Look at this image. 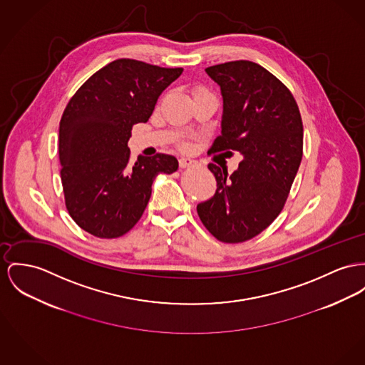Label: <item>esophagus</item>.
Wrapping results in <instances>:
<instances>
[{
	"label": "esophagus",
	"instance_id": "esophagus-1",
	"mask_svg": "<svg viewBox=\"0 0 365 365\" xmlns=\"http://www.w3.org/2000/svg\"><path fill=\"white\" fill-rule=\"evenodd\" d=\"M192 163H194V160L190 159V158H181V159H180V168H188V166H191Z\"/></svg>",
	"mask_w": 365,
	"mask_h": 365
}]
</instances>
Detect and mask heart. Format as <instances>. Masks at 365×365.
I'll return each instance as SVG.
<instances>
[{
    "label": "heart",
    "instance_id": "heart-1",
    "mask_svg": "<svg viewBox=\"0 0 365 365\" xmlns=\"http://www.w3.org/2000/svg\"><path fill=\"white\" fill-rule=\"evenodd\" d=\"M197 93H206V91H203V90H197L195 94H197Z\"/></svg>",
    "mask_w": 365,
    "mask_h": 365
}]
</instances>
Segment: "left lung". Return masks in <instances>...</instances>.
I'll list each match as a JSON object with an SVG mask.
<instances>
[{
	"mask_svg": "<svg viewBox=\"0 0 365 365\" xmlns=\"http://www.w3.org/2000/svg\"><path fill=\"white\" fill-rule=\"evenodd\" d=\"M222 97L221 135L210 152L242 160L228 174L207 168L217 190L196 206L199 219L221 242L252 240L281 213L303 156V123L291 91L263 66L250 61L206 69Z\"/></svg>",
	"mask_w": 365,
	"mask_h": 365,
	"instance_id": "8db88e82",
	"label": "left lung"
}]
</instances>
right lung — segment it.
<instances>
[{
    "label": "right lung",
    "mask_w": 365,
    "mask_h": 365,
    "mask_svg": "<svg viewBox=\"0 0 365 365\" xmlns=\"http://www.w3.org/2000/svg\"><path fill=\"white\" fill-rule=\"evenodd\" d=\"M184 69L116 59L93 74L59 123V162L69 215L98 238H118L141 219L158 174L178 160L166 153L130 162L134 124L146 123L158 98Z\"/></svg>",
    "instance_id": "right-lung-1"
}]
</instances>
